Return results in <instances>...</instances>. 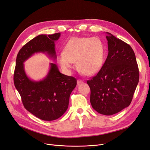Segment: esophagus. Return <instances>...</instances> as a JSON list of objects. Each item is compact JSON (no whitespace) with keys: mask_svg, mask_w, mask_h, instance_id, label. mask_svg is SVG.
Returning a JSON list of instances; mask_svg holds the SVG:
<instances>
[{"mask_svg":"<svg viewBox=\"0 0 150 150\" xmlns=\"http://www.w3.org/2000/svg\"><path fill=\"white\" fill-rule=\"evenodd\" d=\"M83 83V81L81 79H78L77 80V84H78V85H79V84H81Z\"/></svg>","mask_w":150,"mask_h":150,"instance_id":"34e87169","label":"esophagus"}]
</instances>
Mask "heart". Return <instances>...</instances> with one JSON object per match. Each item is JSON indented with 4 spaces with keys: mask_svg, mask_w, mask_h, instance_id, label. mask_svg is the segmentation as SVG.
<instances>
[{
    "mask_svg": "<svg viewBox=\"0 0 150 150\" xmlns=\"http://www.w3.org/2000/svg\"><path fill=\"white\" fill-rule=\"evenodd\" d=\"M106 56V47L96 38H72L59 54L57 61L62 69L70 72L76 62L78 69L84 75L97 73L102 68Z\"/></svg>",
    "mask_w": 150,
    "mask_h": 150,
    "instance_id": "heart-1",
    "label": "heart"
}]
</instances>
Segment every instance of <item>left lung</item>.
I'll use <instances>...</instances> for the list:
<instances>
[{"label":"left lung","instance_id":"left-lung-1","mask_svg":"<svg viewBox=\"0 0 150 150\" xmlns=\"http://www.w3.org/2000/svg\"><path fill=\"white\" fill-rule=\"evenodd\" d=\"M108 55L96 76L87 81L94 110L110 116L129 106L139 82V69L129 44L106 33Z\"/></svg>","mask_w":150,"mask_h":150}]
</instances>
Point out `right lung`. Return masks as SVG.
Segmentation results:
<instances>
[{"label":"right lung","instance_id":"1","mask_svg":"<svg viewBox=\"0 0 150 150\" xmlns=\"http://www.w3.org/2000/svg\"><path fill=\"white\" fill-rule=\"evenodd\" d=\"M61 33L39 35L22 47L17 54L13 74L15 87L21 96L24 108L44 121L58 119L66 111L69 96L77 84L74 77L63 74L57 65L50 63L47 76L39 81L31 80L27 76L24 62L35 53H46L56 59L55 41Z\"/></svg>","mask_w":150,"mask_h":150}]
</instances>
